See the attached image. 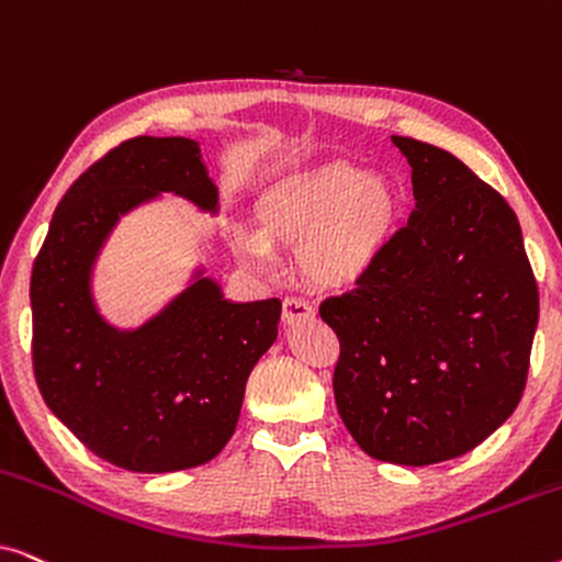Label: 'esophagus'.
<instances>
[{
    "mask_svg": "<svg viewBox=\"0 0 562 562\" xmlns=\"http://www.w3.org/2000/svg\"><path fill=\"white\" fill-rule=\"evenodd\" d=\"M314 314V306L306 302L302 296H286L283 299V310H281V317L286 325H294V322L304 319V317H312Z\"/></svg>",
    "mask_w": 562,
    "mask_h": 562,
    "instance_id": "1",
    "label": "esophagus"
}]
</instances>
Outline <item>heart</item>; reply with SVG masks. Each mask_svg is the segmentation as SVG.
Here are the masks:
<instances>
[{
  "label": "heart",
  "mask_w": 562,
  "mask_h": 562,
  "mask_svg": "<svg viewBox=\"0 0 562 562\" xmlns=\"http://www.w3.org/2000/svg\"><path fill=\"white\" fill-rule=\"evenodd\" d=\"M398 212L396 191L379 176L333 164L283 179L258 202L263 233L237 229L235 250L260 271L276 248L302 243V266L325 289H348L379 263Z\"/></svg>",
  "instance_id": "1"
}]
</instances>
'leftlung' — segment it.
<instances>
[{
  "label": "left lung",
  "instance_id": "left-lung-1",
  "mask_svg": "<svg viewBox=\"0 0 562 562\" xmlns=\"http://www.w3.org/2000/svg\"><path fill=\"white\" fill-rule=\"evenodd\" d=\"M417 212L319 317L340 340L337 412L375 460L432 465L496 432L525 394L540 291L517 214L437 145L394 135Z\"/></svg>",
  "mask_w": 562,
  "mask_h": 562
}]
</instances>
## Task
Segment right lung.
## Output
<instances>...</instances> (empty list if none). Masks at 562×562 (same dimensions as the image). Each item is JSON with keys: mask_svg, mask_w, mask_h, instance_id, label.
<instances>
[{"mask_svg": "<svg viewBox=\"0 0 562 562\" xmlns=\"http://www.w3.org/2000/svg\"><path fill=\"white\" fill-rule=\"evenodd\" d=\"M176 191L214 210L217 189L189 137H133L71 183L33 263V371L50 412L106 463L168 473L210 463L240 417L245 381L276 340L279 299L233 304L189 286L135 333L99 317L89 276L120 214Z\"/></svg>", "mask_w": 562, "mask_h": 562, "instance_id": "1", "label": "right lung"}]
</instances>
